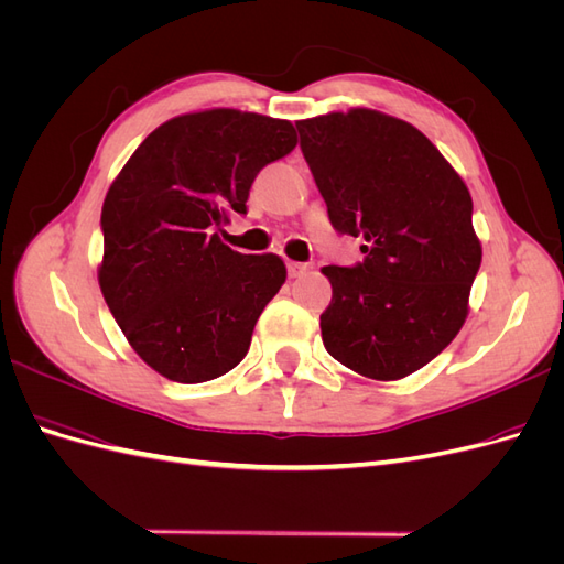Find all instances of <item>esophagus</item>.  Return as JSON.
<instances>
[{
  "instance_id": "34e87169",
  "label": "esophagus",
  "mask_w": 564,
  "mask_h": 564,
  "mask_svg": "<svg viewBox=\"0 0 564 564\" xmlns=\"http://www.w3.org/2000/svg\"><path fill=\"white\" fill-rule=\"evenodd\" d=\"M305 270H308V265H305V263H299V261H286V272H289V278H301Z\"/></svg>"
}]
</instances>
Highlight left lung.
<instances>
[{"label": "left lung", "mask_w": 564, "mask_h": 564, "mask_svg": "<svg viewBox=\"0 0 564 564\" xmlns=\"http://www.w3.org/2000/svg\"><path fill=\"white\" fill-rule=\"evenodd\" d=\"M296 129L334 230L365 240L360 263L322 268L334 289L319 315L324 348L362 377H409L468 315L482 261L468 187L419 129L377 110Z\"/></svg>", "instance_id": "8db88e82"}]
</instances>
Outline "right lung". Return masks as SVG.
Segmentation results:
<instances>
[{"mask_svg":"<svg viewBox=\"0 0 564 564\" xmlns=\"http://www.w3.org/2000/svg\"><path fill=\"white\" fill-rule=\"evenodd\" d=\"M294 145L286 119L181 115L152 131L110 185L100 292L131 348L169 381H212L245 360L286 268L275 253L232 251L218 230L247 214L253 178Z\"/></svg>","mask_w":564,"mask_h":564,"instance_id":"add662e5","label":"right lung"}]
</instances>
